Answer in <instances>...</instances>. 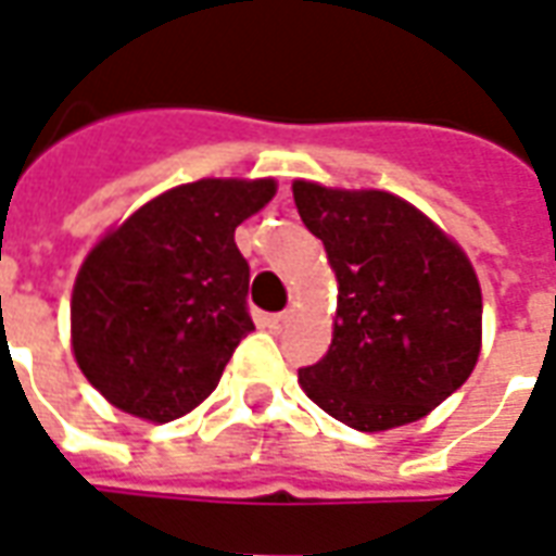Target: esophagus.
<instances>
[{"instance_id":"obj_1","label":"esophagus","mask_w":556,"mask_h":556,"mask_svg":"<svg viewBox=\"0 0 556 556\" xmlns=\"http://www.w3.org/2000/svg\"><path fill=\"white\" fill-rule=\"evenodd\" d=\"M290 323H293V311H281V314H269V317H266L269 331H283Z\"/></svg>"}]
</instances>
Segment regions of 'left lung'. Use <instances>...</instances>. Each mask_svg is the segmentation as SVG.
Masks as SVG:
<instances>
[{"label": "left lung", "instance_id": "obj_1", "mask_svg": "<svg viewBox=\"0 0 556 556\" xmlns=\"http://www.w3.org/2000/svg\"><path fill=\"white\" fill-rule=\"evenodd\" d=\"M305 228L338 278L331 346L299 384L362 432L406 427L465 384L483 346L468 254L415 204L382 189L293 180Z\"/></svg>", "mask_w": 556, "mask_h": 556}]
</instances>
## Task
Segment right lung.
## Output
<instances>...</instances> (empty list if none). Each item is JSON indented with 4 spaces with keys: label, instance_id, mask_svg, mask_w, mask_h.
I'll return each instance as SVG.
<instances>
[{
    "label": "right lung",
    "instance_id": "add662e5",
    "mask_svg": "<svg viewBox=\"0 0 556 556\" xmlns=\"http://www.w3.org/2000/svg\"><path fill=\"white\" fill-rule=\"evenodd\" d=\"M278 192L273 177H204L150 198L85 254L71 295L73 358L121 412L189 415L249 334V263L233 230Z\"/></svg>",
    "mask_w": 556,
    "mask_h": 556
}]
</instances>
